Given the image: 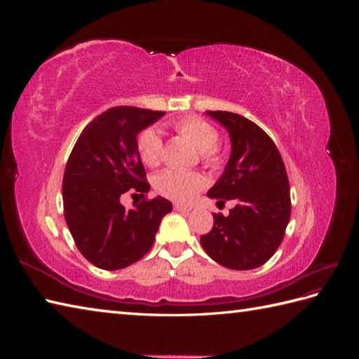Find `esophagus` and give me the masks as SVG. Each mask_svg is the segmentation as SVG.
<instances>
[{"label":"esophagus","instance_id":"1","mask_svg":"<svg viewBox=\"0 0 359 359\" xmlns=\"http://www.w3.org/2000/svg\"><path fill=\"white\" fill-rule=\"evenodd\" d=\"M173 208H175V211H180V212H189V211H191L190 206H184L181 203H175V205H173Z\"/></svg>","mask_w":359,"mask_h":359}]
</instances>
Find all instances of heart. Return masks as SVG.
<instances>
[{
  "mask_svg": "<svg viewBox=\"0 0 359 359\" xmlns=\"http://www.w3.org/2000/svg\"><path fill=\"white\" fill-rule=\"evenodd\" d=\"M177 132L196 147L201 153V158L206 166L217 168L222 163V156L217 149L219 142V133L202 118L187 116L182 118L175 124ZM139 154L145 165L154 168L158 166L163 157V140L156 130H145L139 136L137 140ZM206 186L205 178L201 173L178 170V169H166L158 173L156 178L157 191L168 199L175 202L186 203L196 198V194L202 191Z\"/></svg>",
  "mask_w": 359,
  "mask_h": 359,
  "instance_id": "obj_1",
  "label": "heart"
}]
</instances>
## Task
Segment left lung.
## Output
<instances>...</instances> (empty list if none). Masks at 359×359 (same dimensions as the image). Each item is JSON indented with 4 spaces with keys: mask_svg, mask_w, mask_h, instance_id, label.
Returning a JSON list of instances; mask_svg holds the SVG:
<instances>
[{
    "mask_svg": "<svg viewBox=\"0 0 359 359\" xmlns=\"http://www.w3.org/2000/svg\"><path fill=\"white\" fill-rule=\"evenodd\" d=\"M229 133L231 157L208 190V198L236 202L229 215L214 214L210 233L201 244L226 268L262 266L283 241L290 219V190L285 163L276 144L253 121L233 112L208 111ZM217 202V203H219Z\"/></svg>",
    "mask_w": 359,
    "mask_h": 359,
    "instance_id": "8db88e82",
    "label": "left lung"
}]
</instances>
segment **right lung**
Here are the masks:
<instances>
[{
  "label": "right lung",
  "instance_id": "1",
  "mask_svg": "<svg viewBox=\"0 0 359 359\" xmlns=\"http://www.w3.org/2000/svg\"><path fill=\"white\" fill-rule=\"evenodd\" d=\"M161 116L133 106L111 107L83 128L69 157L64 217L82 256L102 269H123L142 259L161 219L172 211V203L161 196L132 210L119 201L130 189L149 191L136 136Z\"/></svg>",
  "mask_w": 359,
  "mask_h": 359
}]
</instances>
